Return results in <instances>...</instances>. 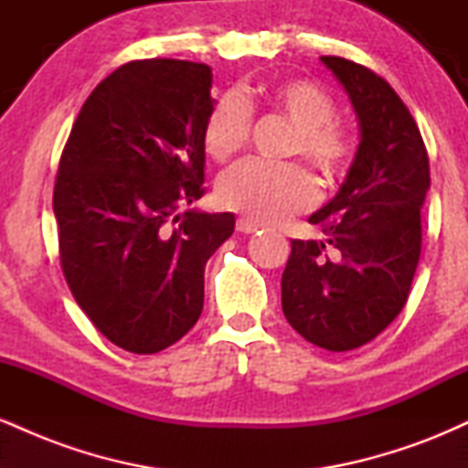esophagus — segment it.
<instances>
[{
  "label": "esophagus",
  "mask_w": 468,
  "mask_h": 468,
  "mask_svg": "<svg viewBox=\"0 0 468 468\" xmlns=\"http://www.w3.org/2000/svg\"><path fill=\"white\" fill-rule=\"evenodd\" d=\"M235 227H238L239 233H257V230L261 229V224L255 222V219H250V218H239Z\"/></svg>",
  "instance_id": "esophagus-1"
}]
</instances>
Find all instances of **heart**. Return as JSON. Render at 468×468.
Returning <instances> with one entry per match:
<instances>
[{"instance_id": "b5f03b06", "label": "heart", "mask_w": 468, "mask_h": 468, "mask_svg": "<svg viewBox=\"0 0 468 468\" xmlns=\"http://www.w3.org/2000/svg\"><path fill=\"white\" fill-rule=\"evenodd\" d=\"M255 110L282 116L294 127L288 155H302L325 182L338 180L350 169L354 143L350 132L335 118V99L303 79L277 80L238 96H222L204 122V149L213 160L229 163L246 147L250 112ZM218 200L255 222L275 224L313 207L316 185L302 165L249 160L219 178Z\"/></svg>"}]
</instances>
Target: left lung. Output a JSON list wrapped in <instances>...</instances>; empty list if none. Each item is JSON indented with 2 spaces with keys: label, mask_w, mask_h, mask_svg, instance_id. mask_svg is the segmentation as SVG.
Here are the masks:
<instances>
[{
  "label": "left lung",
  "mask_w": 468,
  "mask_h": 468,
  "mask_svg": "<svg viewBox=\"0 0 468 468\" xmlns=\"http://www.w3.org/2000/svg\"><path fill=\"white\" fill-rule=\"evenodd\" d=\"M361 122V144L335 200L310 216L325 241L292 239L282 308L305 341L330 352L365 346L405 308L422 246L429 155L416 121L374 69L321 57Z\"/></svg>",
  "instance_id": "left-lung-1"
}]
</instances>
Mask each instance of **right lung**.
<instances>
[{
	"instance_id": "1",
	"label": "right lung",
	"mask_w": 468,
	"mask_h": 468,
	"mask_svg": "<svg viewBox=\"0 0 468 468\" xmlns=\"http://www.w3.org/2000/svg\"><path fill=\"white\" fill-rule=\"evenodd\" d=\"M207 63L138 58L80 107L55 180L58 260L107 341L133 354L174 346L200 319L204 266L233 213L185 211L204 196Z\"/></svg>"
}]
</instances>
